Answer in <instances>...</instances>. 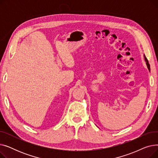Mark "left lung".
Here are the masks:
<instances>
[{"label":"left lung","mask_w":158,"mask_h":158,"mask_svg":"<svg viewBox=\"0 0 158 158\" xmlns=\"http://www.w3.org/2000/svg\"><path fill=\"white\" fill-rule=\"evenodd\" d=\"M144 58H145V61H146V64H147V68H148V69L150 70V64H148V60H147V59L146 58V57L145 56V55H144Z\"/></svg>","instance_id":"8db88e82"}]
</instances>
